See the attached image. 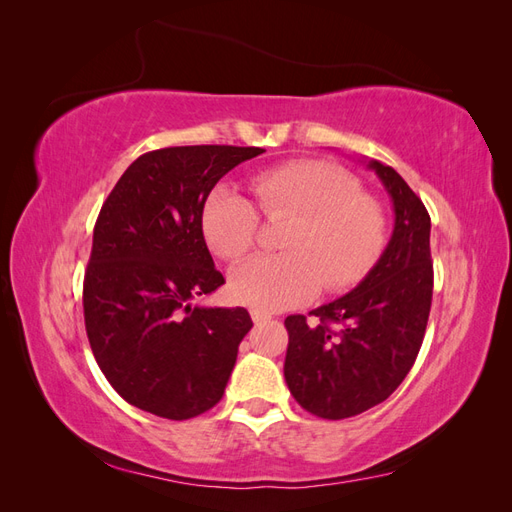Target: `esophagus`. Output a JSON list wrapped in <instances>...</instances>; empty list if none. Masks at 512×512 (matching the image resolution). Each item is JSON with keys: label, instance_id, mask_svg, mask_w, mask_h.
<instances>
[{"label": "esophagus", "instance_id": "esophagus-1", "mask_svg": "<svg viewBox=\"0 0 512 512\" xmlns=\"http://www.w3.org/2000/svg\"><path fill=\"white\" fill-rule=\"evenodd\" d=\"M252 320H254V324H262V322H267V320H271V316L269 314H265V312H260V309H252Z\"/></svg>", "mask_w": 512, "mask_h": 512}]
</instances>
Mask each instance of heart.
Returning <instances> with one entry per match:
<instances>
[{"instance_id":"obj_1","label":"heart","mask_w":512,"mask_h":512,"mask_svg":"<svg viewBox=\"0 0 512 512\" xmlns=\"http://www.w3.org/2000/svg\"><path fill=\"white\" fill-rule=\"evenodd\" d=\"M256 203L269 218L292 215L282 239L284 254L256 256L230 275L237 301L260 312L294 307L361 282L386 243L384 211L348 170L324 160H294L252 177ZM260 215L232 185H218L203 209L211 250L228 262L252 252Z\"/></svg>"}]
</instances>
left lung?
<instances>
[{
  "instance_id": "obj_1",
  "label": "left lung",
  "mask_w": 512,
  "mask_h": 512,
  "mask_svg": "<svg viewBox=\"0 0 512 512\" xmlns=\"http://www.w3.org/2000/svg\"><path fill=\"white\" fill-rule=\"evenodd\" d=\"M393 200L395 228L365 280L309 316H288L284 378L299 406L339 421L374 408L404 382L431 309V220L395 168L369 160ZM333 323H339L335 330Z\"/></svg>"
}]
</instances>
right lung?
I'll list each match as a JSON object with an SVG mask.
<instances>
[{"label":"right lung","instance_id":"1","mask_svg":"<svg viewBox=\"0 0 512 512\" xmlns=\"http://www.w3.org/2000/svg\"><path fill=\"white\" fill-rule=\"evenodd\" d=\"M262 151H149L104 200L83 284L85 329L102 374L128 404L185 421L222 399L252 318L243 307L190 303L224 284L203 209L228 170Z\"/></svg>","mask_w":512,"mask_h":512}]
</instances>
